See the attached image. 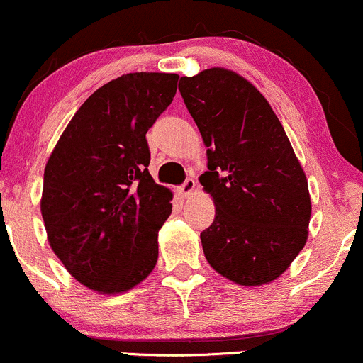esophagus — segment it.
Returning <instances> with one entry per match:
<instances>
[{"instance_id":"esophagus-1","label":"esophagus","mask_w":363,"mask_h":363,"mask_svg":"<svg viewBox=\"0 0 363 363\" xmlns=\"http://www.w3.org/2000/svg\"><path fill=\"white\" fill-rule=\"evenodd\" d=\"M194 189H196V181H194V179H188L179 191H181L182 196H189V194L194 193Z\"/></svg>"}]
</instances>
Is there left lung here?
Listing matches in <instances>:
<instances>
[{"label":"left lung","mask_w":363,"mask_h":363,"mask_svg":"<svg viewBox=\"0 0 363 363\" xmlns=\"http://www.w3.org/2000/svg\"><path fill=\"white\" fill-rule=\"evenodd\" d=\"M179 91L206 146L200 175L215 218L201 233L206 262L240 286L288 270L308 240V181L272 106L252 82L222 67L181 77Z\"/></svg>","instance_id":"left-lung-1"}]
</instances>
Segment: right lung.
I'll return each instance as SVG.
<instances>
[{
	"mask_svg": "<svg viewBox=\"0 0 363 363\" xmlns=\"http://www.w3.org/2000/svg\"><path fill=\"white\" fill-rule=\"evenodd\" d=\"M177 74L134 72L75 111L45 167L48 242L75 281L99 294L141 284L158 260L172 191L148 172L146 133L172 103Z\"/></svg>",
	"mask_w": 363,
	"mask_h": 363,
	"instance_id": "obj_1",
	"label": "right lung"
}]
</instances>
